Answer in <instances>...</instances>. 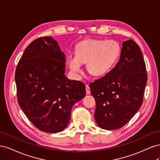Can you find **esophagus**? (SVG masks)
Masks as SVG:
<instances>
[{
  "instance_id": "34e87169",
  "label": "esophagus",
  "mask_w": 160,
  "mask_h": 160,
  "mask_svg": "<svg viewBox=\"0 0 160 160\" xmlns=\"http://www.w3.org/2000/svg\"><path fill=\"white\" fill-rule=\"evenodd\" d=\"M85 89H86V93L88 95H89L91 93V90H90V88L88 85H86Z\"/></svg>"
}]
</instances>
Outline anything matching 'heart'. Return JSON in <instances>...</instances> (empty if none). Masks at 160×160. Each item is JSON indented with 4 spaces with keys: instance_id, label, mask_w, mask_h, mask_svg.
Masks as SVG:
<instances>
[{
    "instance_id": "b5f03b06",
    "label": "heart",
    "mask_w": 160,
    "mask_h": 160,
    "mask_svg": "<svg viewBox=\"0 0 160 160\" xmlns=\"http://www.w3.org/2000/svg\"><path fill=\"white\" fill-rule=\"evenodd\" d=\"M121 52L119 43L114 40L88 39L81 41L75 48V55H70L67 62L71 71L78 75L82 64L92 75L101 77L108 74L117 62Z\"/></svg>"
}]
</instances>
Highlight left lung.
<instances>
[{"mask_svg":"<svg viewBox=\"0 0 160 160\" xmlns=\"http://www.w3.org/2000/svg\"><path fill=\"white\" fill-rule=\"evenodd\" d=\"M147 81L139 47L132 39L124 41L117 65L89 84L96 102L94 118L99 127L113 130L126 124L141 108Z\"/></svg>","mask_w":160,"mask_h":160,"instance_id":"1","label":"left lung"}]
</instances>
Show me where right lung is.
<instances>
[{
  "label": "right lung",
  "instance_id": "add662e5",
  "mask_svg": "<svg viewBox=\"0 0 160 160\" xmlns=\"http://www.w3.org/2000/svg\"><path fill=\"white\" fill-rule=\"evenodd\" d=\"M65 55L51 37L28 45L17 65L18 102L27 118L42 132H62L71 119L72 106L86 95L81 81L65 75Z\"/></svg>",
  "mask_w": 160,
  "mask_h": 160
}]
</instances>
